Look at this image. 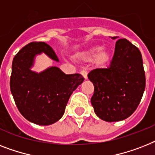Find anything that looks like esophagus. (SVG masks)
Here are the masks:
<instances>
[{
  "label": "esophagus",
  "instance_id": "1",
  "mask_svg": "<svg viewBox=\"0 0 155 155\" xmlns=\"http://www.w3.org/2000/svg\"><path fill=\"white\" fill-rule=\"evenodd\" d=\"M80 74L83 75V77L84 78V80H87V72L85 70H82V71H80Z\"/></svg>",
  "mask_w": 155,
  "mask_h": 155
}]
</instances>
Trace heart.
<instances>
[{"label":"heart","instance_id":"heart-1","mask_svg":"<svg viewBox=\"0 0 155 155\" xmlns=\"http://www.w3.org/2000/svg\"><path fill=\"white\" fill-rule=\"evenodd\" d=\"M79 60L84 62H90L94 60L97 65H104L109 61L110 58V51L100 47H93L77 54Z\"/></svg>","mask_w":155,"mask_h":155}]
</instances>
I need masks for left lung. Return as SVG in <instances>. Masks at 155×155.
<instances>
[{"instance_id": "1", "label": "left lung", "mask_w": 155, "mask_h": 155, "mask_svg": "<svg viewBox=\"0 0 155 155\" xmlns=\"http://www.w3.org/2000/svg\"><path fill=\"white\" fill-rule=\"evenodd\" d=\"M87 76L94 84L91 102L99 119L121 121L136 110L145 90V71L140 51L127 39L116 41L109 68L94 69Z\"/></svg>"}]
</instances>
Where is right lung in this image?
<instances>
[{"label":"right lung","mask_w":155,"mask_h":155,"mask_svg":"<svg viewBox=\"0 0 155 155\" xmlns=\"http://www.w3.org/2000/svg\"><path fill=\"white\" fill-rule=\"evenodd\" d=\"M41 53L59 62L53 49L46 43H29L13 58L10 90L25 119L47 126L63 116L69 98L84 79L80 74L66 75L57 67H50L40 73L32 71L35 57Z\"/></svg>","instance_id":"obj_1"}]
</instances>
